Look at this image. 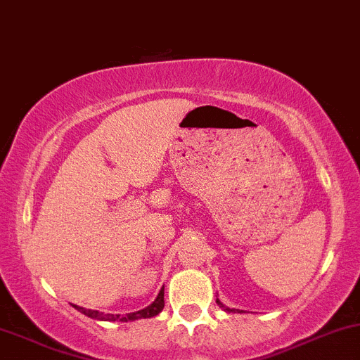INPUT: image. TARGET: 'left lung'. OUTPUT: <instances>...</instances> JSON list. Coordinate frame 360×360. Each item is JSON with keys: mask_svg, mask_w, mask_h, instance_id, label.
Here are the masks:
<instances>
[{"mask_svg": "<svg viewBox=\"0 0 360 360\" xmlns=\"http://www.w3.org/2000/svg\"><path fill=\"white\" fill-rule=\"evenodd\" d=\"M217 304H219L220 307H222V309L225 311V313H243V311H239V309H231V307H227V306H224L222 302L219 301V299H217Z\"/></svg>", "mask_w": 360, "mask_h": 360, "instance_id": "1", "label": "left lung"}]
</instances>
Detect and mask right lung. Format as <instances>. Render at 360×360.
<instances>
[{
  "mask_svg": "<svg viewBox=\"0 0 360 360\" xmlns=\"http://www.w3.org/2000/svg\"><path fill=\"white\" fill-rule=\"evenodd\" d=\"M75 309H78L80 313H84L85 316L92 319H98V321H122V323H128V321H136V319H145V318H153L164 309V287H162L159 294H157L155 301H153L150 306L145 307V309L136 311V313H128L124 316L121 314H105V313H98V311L94 309H85V307H78L75 306Z\"/></svg>",
  "mask_w": 360,
  "mask_h": 360,
  "instance_id": "obj_1",
  "label": "right lung"
}]
</instances>
